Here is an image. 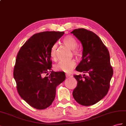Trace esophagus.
<instances>
[{"label":"esophagus","mask_w":126,"mask_h":126,"mask_svg":"<svg viewBox=\"0 0 126 126\" xmlns=\"http://www.w3.org/2000/svg\"><path fill=\"white\" fill-rule=\"evenodd\" d=\"M65 76H66V78H68V77L71 76V75H70V74H65Z\"/></svg>","instance_id":"34e87169"}]
</instances>
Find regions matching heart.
<instances>
[{"label": "heart", "mask_w": 126, "mask_h": 126, "mask_svg": "<svg viewBox=\"0 0 126 126\" xmlns=\"http://www.w3.org/2000/svg\"><path fill=\"white\" fill-rule=\"evenodd\" d=\"M63 43L69 48L72 50L73 54L76 57L79 58L81 57V52L78 49H76L78 46V42L74 37L70 35L66 36L63 39ZM56 49V44H54L52 46L50 50V56L54 60H56L57 57ZM76 65V63L74 60L61 61L55 65V69L57 71L69 73L72 71Z\"/></svg>", "instance_id": "obj_1"}]
</instances>
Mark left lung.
<instances>
[{"instance_id": "obj_1", "label": "left lung", "mask_w": 126, "mask_h": 126, "mask_svg": "<svg viewBox=\"0 0 126 126\" xmlns=\"http://www.w3.org/2000/svg\"><path fill=\"white\" fill-rule=\"evenodd\" d=\"M71 33L82 44V60L76 70L87 75H74L77 85L72 95L78 103L88 106L101 100L107 94L113 70L109 51L93 32L84 28L76 29Z\"/></svg>"}]
</instances>
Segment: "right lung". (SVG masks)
I'll return each mask as SVG.
<instances>
[{"label":"right lung","instance_id":"obj_1","mask_svg":"<svg viewBox=\"0 0 126 126\" xmlns=\"http://www.w3.org/2000/svg\"><path fill=\"white\" fill-rule=\"evenodd\" d=\"M64 32H43L33 35L17 54L13 71L20 96L37 110L50 106L56 95V87L65 79V73L51 71L50 50ZM51 74L49 77L44 76Z\"/></svg>","mask_w":126,"mask_h":126}]
</instances>
